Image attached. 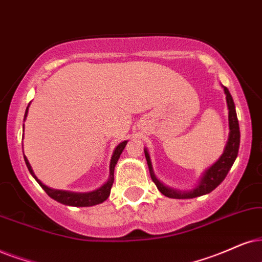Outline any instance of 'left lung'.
<instances>
[{
	"instance_id": "obj_1",
	"label": "left lung",
	"mask_w": 262,
	"mask_h": 262,
	"mask_svg": "<svg viewBox=\"0 0 262 262\" xmlns=\"http://www.w3.org/2000/svg\"><path fill=\"white\" fill-rule=\"evenodd\" d=\"M221 87L224 89L226 106L228 110L227 140L220 157L210 167H208L197 179L192 181H187V183H175V181L173 183L171 180H168L167 183V181H164L163 179L160 178V175L156 173L154 162L151 160L148 148L144 147L145 157H146L152 181H154L161 193L164 194V196L169 198H177V200H186V198H196L203 196V194L210 193L211 191L215 190L223 183L224 179L226 178L227 173L234 163V161H236L241 140L239 124H238L233 99L226 87H224L223 84H221Z\"/></svg>"
}]
</instances>
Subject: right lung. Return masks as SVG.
<instances>
[{
    "label": "right lung",
    "instance_id": "1",
    "mask_svg": "<svg viewBox=\"0 0 262 262\" xmlns=\"http://www.w3.org/2000/svg\"><path fill=\"white\" fill-rule=\"evenodd\" d=\"M30 105H31V101H30L28 107H26L24 121L26 120V117H28ZM23 128H24V125H23ZM23 139H24V137H23ZM127 142L128 140L122 141L115 147V150L111 155L110 163H108V169H107L105 180L102 181L99 186L89 188V190L76 191V190H65V188H54V187L48 186V185H46L45 183H42V181L39 180L38 177L34 171L32 165L30 164V162L26 156H24V160L30 174L35 178V180L39 184V186H41L43 190L46 191V193H47L51 198H53V200L59 202V203L61 204L70 205V207H93V205L100 204L102 202H105L108 198V196H110L112 184H114L115 167L116 164H117L118 160H120V156L122 155V152H123Z\"/></svg>",
    "mask_w": 262,
    "mask_h": 262
}]
</instances>
